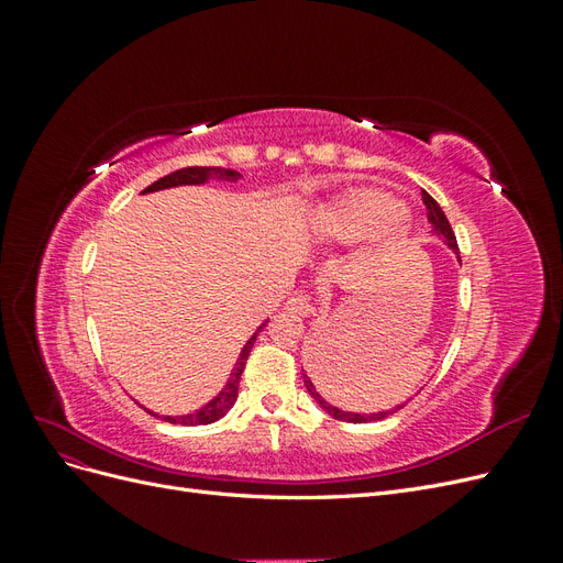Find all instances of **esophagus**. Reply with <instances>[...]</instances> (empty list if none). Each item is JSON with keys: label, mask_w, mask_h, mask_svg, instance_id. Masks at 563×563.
I'll use <instances>...</instances> for the list:
<instances>
[{"label": "esophagus", "mask_w": 563, "mask_h": 563, "mask_svg": "<svg viewBox=\"0 0 563 563\" xmlns=\"http://www.w3.org/2000/svg\"><path fill=\"white\" fill-rule=\"evenodd\" d=\"M286 308L291 310V312H296V314H302V317L312 314V302H310L308 296H302V294H296L294 298H288Z\"/></svg>", "instance_id": "1"}]
</instances>
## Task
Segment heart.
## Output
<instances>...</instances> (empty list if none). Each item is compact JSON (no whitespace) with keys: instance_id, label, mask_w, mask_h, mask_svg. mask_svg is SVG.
Instances as JSON below:
<instances>
[{"instance_id":"1","label":"heart","mask_w":563,"mask_h":563,"mask_svg":"<svg viewBox=\"0 0 563 563\" xmlns=\"http://www.w3.org/2000/svg\"><path fill=\"white\" fill-rule=\"evenodd\" d=\"M401 230L397 201L378 190H352L321 207L312 218V232L323 242H350L373 230Z\"/></svg>"}]
</instances>
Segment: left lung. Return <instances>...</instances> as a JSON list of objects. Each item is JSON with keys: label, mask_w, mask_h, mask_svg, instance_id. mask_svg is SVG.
I'll return each mask as SVG.
<instances>
[{"label": "left lung", "mask_w": 563, "mask_h": 563, "mask_svg": "<svg viewBox=\"0 0 563 563\" xmlns=\"http://www.w3.org/2000/svg\"><path fill=\"white\" fill-rule=\"evenodd\" d=\"M422 203H424V209H428V220L432 223L434 232L457 253L455 234H453V228H451V223H449V218L444 216V211H441L439 203H437L428 192H424V190H422ZM302 380H305V387H308V391L312 395V399L323 408V411H327L329 416H333L335 420H343V422H373V420H383V418H387V416H391V413H397L399 408H404V404H401V406H397V408H391V411H378V413H352V411H343V408H335L333 404H329L327 399H323V397L319 395V391L314 389V383H312L308 376H305V373H302Z\"/></svg>", "instance_id": "8db88e82"}]
</instances>
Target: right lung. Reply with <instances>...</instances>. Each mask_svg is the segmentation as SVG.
Returning a JSON list of instances; mask_svg holds the SVG:
<instances>
[{"label":"right lung","mask_w":563,"mask_h":563,"mask_svg":"<svg viewBox=\"0 0 563 563\" xmlns=\"http://www.w3.org/2000/svg\"><path fill=\"white\" fill-rule=\"evenodd\" d=\"M209 178H220V180H236L242 178L236 172H232V168H223V166H187V168H178V172L168 174L164 178H159L157 183L147 185L145 192H157V190H166V187H178V185H201L207 183ZM267 327V321L263 323V327H258V331H255L249 340L246 345L242 347L240 356H236V364L230 373L228 378V385L220 389V395L213 397L207 406L197 408V411L192 413H185V416H164L166 422H174V424H185V428H195V424H209V422H216L223 418L230 408L234 406L236 401V395H240V380H242V373H244V366H246V360L251 354V347L255 343V338H258V333ZM150 413V411H147ZM155 416V413H152Z\"/></svg>","instance_id":"right-lung-1"}]
</instances>
